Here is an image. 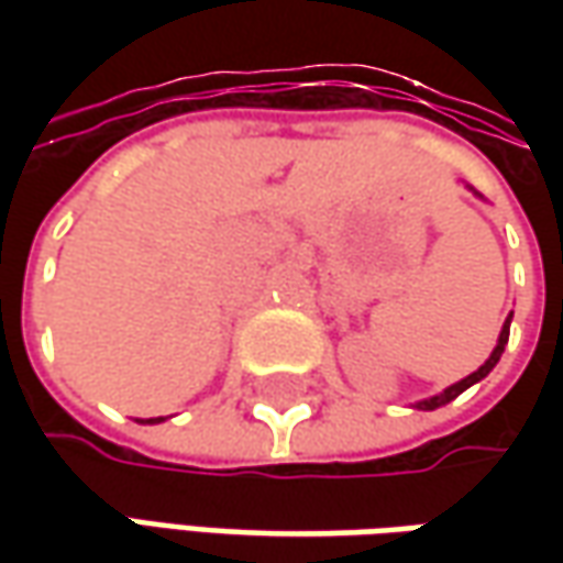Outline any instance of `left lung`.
<instances>
[{
	"label": "left lung",
	"instance_id": "left-lung-1",
	"mask_svg": "<svg viewBox=\"0 0 563 563\" xmlns=\"http://www.w3.org/2000/svg\"><path fill=\"white\" fill-rule=\"evenodd\" d=\"M473 190V187H470ZM510 319H514V313H508V319H505V325H501V335H498V344H495V351L488 354V360L476 369V373H470L466 378H461V382H454V385H448L444 391H439V395H432V398H422L417 400L413 407L417 410H439V407H444V404H451V400L457 398V395H464L470 385H476V382H483V378L495 369V363L501 360V354H505V347H508V335H510Z\"/></svg>",
	"mask_w": 563,
	"mask_h": 563
}]
</instances>
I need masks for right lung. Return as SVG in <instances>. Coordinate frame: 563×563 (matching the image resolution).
Masks as SVG:
<instances>
[{"label":"right lung","mask_w":563,"mask_h":563,"mask_svg":"<svg viewBox=\"0 0 563 563\" xmlns=\"http://www.w3.org/2000/svg\"><path fill=\"white\" fill-rule=\"evenodd\" d=\"M143 422H163V417H153V420H143Z\"/></svg>","instance_id":"obj_1"}]
</instances>
